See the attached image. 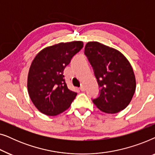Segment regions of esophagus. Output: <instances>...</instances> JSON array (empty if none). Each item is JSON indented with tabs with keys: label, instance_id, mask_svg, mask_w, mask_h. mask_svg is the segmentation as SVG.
<instances>
[{
	"label": "esophagus",
	"instance_id": "esophagus-1",
	"mask_svg": "<svg viewBox=\"0 0 155 155\" xmlns=\"http://www.w3.org/2000/svg\"><path fill=\"white\" fill-rule=\"evenodd\" d=\"M80 90L82 91V92H83V91L85 90V87H84V85H81V87H80Z\"/></svg>",
	"mask_w": 155,
	"mask_h": 155
}]
</instances>
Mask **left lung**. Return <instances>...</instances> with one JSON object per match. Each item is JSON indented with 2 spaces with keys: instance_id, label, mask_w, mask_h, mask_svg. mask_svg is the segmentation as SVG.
I'll list each match as a JSON object with an SVG mask.
<instances>
[{
  "instance_id": "obj_1",
  "label": "left lung",
  "mask_w": 155,
  "mask_h": 155,
  "mask_svg": "<svg viewBox=\"0 0 155 155\" xmlns=\"http://www.w3.org/2000/svg\"><path fill=\"white\" fill-rule=\"evenodd\" d=\"M84 54L94 69L100 95L93 102L101 111L118 113L128 107L136 81L130 63L119 51L97 41H90Z\"/></svg>"
}]
</instances>
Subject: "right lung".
I'll use <instances>...</instances> for the list:
<instances>
[{"instance_id":"1","label":"right lung","mask_w":155,"mask_h":155,"mask_svg":"<svg viewBox=\"0 0 155 155\" xmlns=\"http://www.w3.org/2000/svg\"><path fill=\"white\" fill-rule=\"evenodd\" d=\"M82 47L81 41L61 42L44 48L34 58L27 77V90L42 114L56 116L71 107L77 93L68 88L63 71Z\"/></svg>"}]
</instances>
